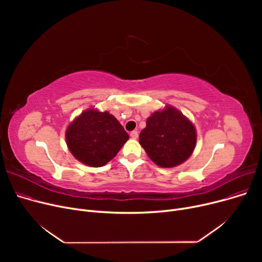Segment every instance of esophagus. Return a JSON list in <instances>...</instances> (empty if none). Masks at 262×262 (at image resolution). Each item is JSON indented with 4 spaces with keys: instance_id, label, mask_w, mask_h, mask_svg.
<instances>
[{
    "instance_id": "1",
    "label": "esophagus",
    "mask_w": 262,
    "mask_h": 262,
    "mask_svg": "<svg viewBox=\"0 0 262 262\" xmlns=\"http://www.w3.org/2000/svg\"><path fill=\"white\" fill-rule=\"evenodd\" d=\"M130 137H132V138L133 139H137V138H138V132H137V130H133V132H130Z\"/></svg>"
}]
</instances>
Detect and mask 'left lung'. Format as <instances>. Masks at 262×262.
Returning a JSON list of instances; mask_svg holds the SVG:
<instances>
[{
    "label": "left lung",
    "mask_w": 262,
    "mask_h": 262,
    "mask_svg": "<svg viewBox=\"0 0 262 262\" xmlns=\"http://www.w3.org/2000/svg\"><path fill=\"white\" fill-rule=\"evenodd\" d=\"M139 142L157 166L173 168L186 161L196 142L195 128L181 112L167 107L146 120Z\"/></svg>",
    "instance_id": "1"
}]
</instances>
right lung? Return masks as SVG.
Instances as JSON below:
<instances>
[{"label":"right lung","instance_id":"obj_1","mask_svg":"<svg viewBox=\"0 0 262 262\" xmlns=\"http://www.w3.org/2000/svg\"><path fill=\"white\" fill-rule=\"evenodd\" d=\"M128 138L125 129L113 115L94 109L82 113L66 133L67 144L73 156L95 168L112 160Z\"/></svg>","mask_w":262,"mask_h":262}]
</instances>
